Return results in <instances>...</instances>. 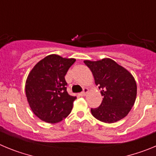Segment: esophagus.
Segmentation results:
<instances>
[{
	"instance_id": "1",
	"label": "esophagus",
	"mask_w": 156,
	"mask_h": 156,
	"mask_svg": "<svg viewBox=\"0 0 156 156\" xmlns=\"http://www.w3.org/2000/svg\"><path fill=\"white\" fill-rule=\"evenodd\" d=\"M89 92V89L87 87H85L84 89H83V91L81 92L80 93V95L81 96H86L87 94V93Z\"/></svg>"
}]
</instances>
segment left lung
I'll return each mask as SVG.
<instances>
[{
  "label": "left lung",
  "mask_w": 156,
  "mask_h": 156,
  "mask_svg": "<svg viewBox=\"0 0 156 156\" xmlns=\"http://www.w3.org/2000/svg\"><path fill=\"white\" fill-rule=\"evenodd\" d=\"M94 78L95 84L103 96L99 107L91 108V114L99 121L112 123L123 119L133 106L137 97V83L126 69L112 59L84 60Z\"/></svg>",
  "instance_id": "1"
}]
</instances>
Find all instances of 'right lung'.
Listing matches in <instances>:
<instances>
[{
    "label": "right lung",
    "instance_id": "obj_1",
    "mask_svg": "<svg viewBox=\"0 0 156 156\" xmlns=\"http://www.w3.org/2000/svg\"><path fill=\"white\" fill-rule=\"evenodd\" d=\"M75 58L49 55L38 62L26 81V95L35 115L48 123H56L71 112L76 98L66 91L65 76Z\"/></svg>",
    "mask_w": 156,
    "mask_h": 156
}]
</instances>
